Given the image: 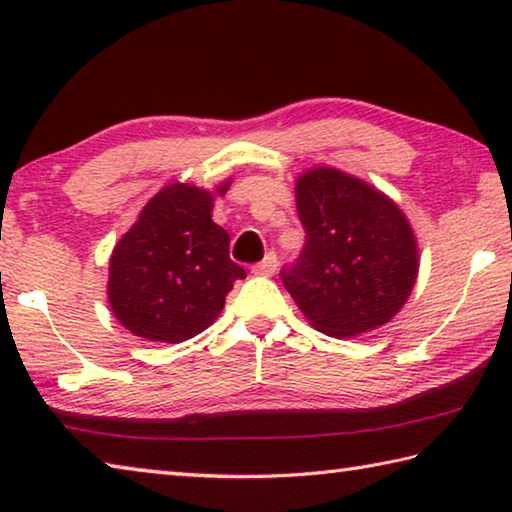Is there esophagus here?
Wrapping results in <instances>:
<instances>
[{
  "instance_id": "obj_1",
  "label": "esophagus",
  "mask_w": 512,
  "mask_h": 512,
  "mask_svg": "<svg viewBox=\"0 0 512 512\" xmlns=\"http://www.w3.org/2000/svg\"><path fill=\"white\" fill-rule=\"evenodd\" d=\"M275 271H277V255L275 253H268L262 262L253 266L255 275H273Z\"/></svg>"
}]
</instances>
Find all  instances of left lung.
<instances>
[{
	"mask_svg": "<svg viewBox=\"0 0 512 512\" xmlns=\"http://www.w3.org/2000/svg\"><path fill=\"white\" fill-rule=\"evenodd\" d=\"M305 246L282 282L318 332L359 336L386 325L409 300L418 244L391 198L332 167L296 180Z\"/></svg>",
	"mask_w": 512,
	"mask_h": 512,
	"instance_id": "obj_1",
	"label": "left lung"
}]
</instances>
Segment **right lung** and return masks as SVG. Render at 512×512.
Here are the masks:
<instances>
[{"instance_id": "1", "label": "right lung", "mask_w": 512, "mask_h": 512, "mask_svg": "<svg viewBox=\"0 0 512 512\" xmlns=\"http://www.w3.org/2000/svg\"><path fill=\"white\" fill-rule=\"evenodd\" d=\"M230 183L216 187L228 192ZM214 196L187 183L160 189L110 257L108 300L128 332L183 343L221 314L246 271L230 259V237L212 221Z\"/></svg>"}]
</instances>
